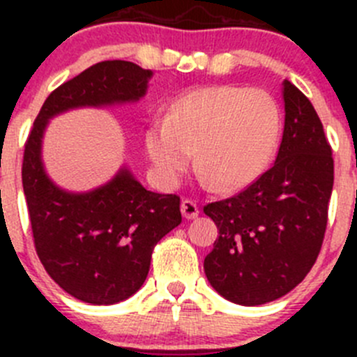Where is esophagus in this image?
Here are the masks:
<instances>
[{"label":"esophagus","instance_id":"obj_1","mask_svg":"<svg viewBox=\"0 0 357 357\" xmlns=\"http://www.w3.org/2000/svg\"><path fill=\"white\" fill-rule=\"evenodd\" d=\"M181 212L186 219H195L199 215V205L193 200H183L181 202Z\"/></svg>","mask_w":357,"mask_h":357}]
</instances>
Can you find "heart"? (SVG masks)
<instances>
[{
    "instance_id": "obj_1",
    "label": "heart",
    "mask_w": 357,
    "mask_h": 357,
    "mask_svg": "<svg viewBox=\"0 0 357 357\" xmlns=\"http://www.w3.org/2000/svg\"><path fill=\"white\" fill-rule=\"evenodd\" d=\"M282 112L264 89L208 86L178 96L165 119L145 131V149L162 186H174L193 162L226 192L257 181L275 158Z\"/></svg>"
}]
</instances>
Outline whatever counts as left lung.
<instances>
[{
    "label": "left lung",
    "mask_w": 357,
    "mask_h": 357,
    "mask_svg": "<svg viewBox=\"0 0 357 357\" xmlns=\"http://www.w3.org/2000/svg\"><path fill=\"white\" fill-rule=\"evenodd\" d=\"M285 128L275 165L238 195L204 207L219 236L204 261L212 289L261 305L289 294L321 248L333 188L332 149L304 93L282 84Z\"/></svg>",
    "instance_id": "obj_1"
}]
</instances>
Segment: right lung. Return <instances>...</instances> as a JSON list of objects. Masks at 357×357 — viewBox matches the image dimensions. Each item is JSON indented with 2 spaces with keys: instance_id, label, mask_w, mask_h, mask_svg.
I'll return each mask as SVG.
<instances>
[{
  "instance_id": "right-lung-1",
  "label": "right lung",
  "mask_w": 357,
  "mask_h": 357,
  "mask_svg": "<svg viewBox=\"0 0 357 357\" xmlns=\"http://www.w3.org/2000/svg\"><path fill=\"white\" fill-rule=\"evenodd\" d=\"M153 72L109 60L63 82L43 103L22 164L34 245L48 275L67 294L95 305L126 301L145 283L153 247L181 222L178 195L146 190L128 165L88 192L56 185L43 162L50 121L75 109L136 103Z\"/></svg>"
}]
</instances>
